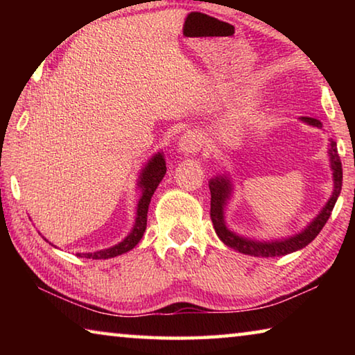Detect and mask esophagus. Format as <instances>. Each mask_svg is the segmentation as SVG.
I'll return each mask as SVG.
<instances>
[{
	"label": "esophagus",
	"mask_w": 355,
	"mask_h": 355,
	"mask_svg": "<svg viewBox=\"0 0 355 355\" xmlns=\"http://www.w3.org/2000/svg\"><path fill=\"white\" fill-rule=\"evenodd\" d=\"M202 146H203L202 136L197 133H186L182 139H180V150H182L183 153H188V155L200 152Z\"/></svg>",
	"instance_id": "esophagus-1"
}]
</instances>
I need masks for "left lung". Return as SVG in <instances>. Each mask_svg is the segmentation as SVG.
<instances>
[{
  "mask_svg": "<svg viewBox=\"0 0 355 355\" xmlns=\"http://www.w3.org/2000/svg\"><path fill=\"white\" fill-rule=\"evenodd\" d=\"M302 120L310 125H313V127H318V128L322 127V123L318 119L302 117ZM329 152H330V161H332L334 183H335L332 197H330L327 205L322 208V211L318 214V218L311 222V224L305 228L302 233H299L296 236L284 239V241L255 243V241H250V239L238 236L230 230H227V227L224 224V205H225V200L228 199V194H230L232 186L225 177H218L211 180V182H209V192H211V209H209V216H211L214 230L220 238V241L225 245H228V248L241 252V254L254 255V257H282V255L291 254V252L302 249L313 241V239L318 236V233L322 230V227L326 225L330 214H332L335 202L340 196L341 183H343V169H341V159H340L338 150H336V142L330 141Z\"/></svg>",
  "mask_w": 355,
  "mask_h": 355,
  "instance_id": "left-lung-1",
  "label": "left lung"
}]
</instances>
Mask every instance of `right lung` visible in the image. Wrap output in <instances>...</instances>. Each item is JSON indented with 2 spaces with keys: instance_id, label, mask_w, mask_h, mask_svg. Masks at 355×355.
<instances>
[{
  "instance_id": "1",
  "label": "right lung",
  "mask_w": 355,
  "mask_h": 355,
  "mask_svg": "<svg viewBox=\"0 0 355 355\" xmlns=\"http://www.w3.org/2000/svg\"><path fill=\"white\" fill-rule=\"evenodd\" d=\"M164 173H166V161L163 158V155L161 153L155 155L153 158L148 161L146 169L142 171V175L139 180V186L142 188V197L139 203H137L136 224L130 235L125 238L122 243H119L117 245H114V248H110V249L94 252V254H83V255L78 254V255L84 258H94V260H101V258H114L117 255H122L125 252L133 249L135 245L141 241L144 232H146L150 199H152L153 192L156 191V188H158L161 180H163Z\"/></svg>"
}]
</instances>
